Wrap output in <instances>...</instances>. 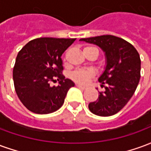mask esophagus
<instances>
[{"label": "esophagus", "mask_w": 151, "mask_h": 151, "mask_svg": "<svg viewBox=\"0 0 151 151\" xmlns=\"http://www.w3.org/2000/svg\"><path fill=\"white\" fill-rule=\"evenodd\" d=\"M76 86H77L78 88L82 89V90H85V89H86V86H81V85H76Z\"/></svg>", "instance_id": "34e87169"}]
</instances>
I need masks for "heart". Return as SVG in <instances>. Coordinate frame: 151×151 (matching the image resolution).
<instances>
[{"label": "heart", "mask_w": 151, "mask_h": 151, "mask_svg": "<svg viewBox=\"0 0 151 151\" xmlns=\"http://www.w3.org/2000/svg\"><path fill=\"white\" fill-rule=\"evenodd\" d=\"M83 52L87 57H90L91 56H94L95 57V59L98 57L99 50L97 48H95L94 47H85L83 48ZM68 53L69 51H67L65 54V56L63 57V62L64 64H67V57H68ZM95 76V72L92 69H76L74 71H73L70 74V78L72 79L73 82L79 83V84H86L87 82L90 81V79H91L92 78H94Z\"/></svg>", "instance_id": "heart-1"}]
</instances>
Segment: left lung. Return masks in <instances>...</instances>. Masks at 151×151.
<instances>
[{
	"instance_id": "left-lung-1",
	"label": "left lung",
	"mask_w": 151,
	"mask_h": 151,
	"mask_svg": "<svg viewBox=\"0 0 151 151\" xmlns=\"http://www.w3.org/2000/svg\"><path fill=\"white\" fill-rule=\"evenodd\" d=\"M80 40L99 46L107 57L106 69L99 78L105 91H99L97 100L89 104V109L99 116L115 115L129 101L138 85L141 78L139 53L128 41L111 35Z\"/></svg>"
}]
</instances>
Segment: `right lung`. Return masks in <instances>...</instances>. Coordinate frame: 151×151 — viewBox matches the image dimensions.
Returning <instances> with one entry per match:
<instances>
[{
  "instance_id": "add662e5",
  "label": "right lung",
  "mask_w": 151,
  "mask_h": 151,
  "mask_svg": "<svg viewBox=\"0 0 151 151\" xmlns=\"http://www.w3.org/2000/svg\"><path fill=\"white\" fill-rule=\"evenodd\" d=\"M75 40L37 38L19 51L13 69L14 84L18 97L29 111L48 114L63 105L74 84L62 73L60 56ZM56 79L59 85L52 88L50 82Z\"/></svg>"
}]
</instances>
